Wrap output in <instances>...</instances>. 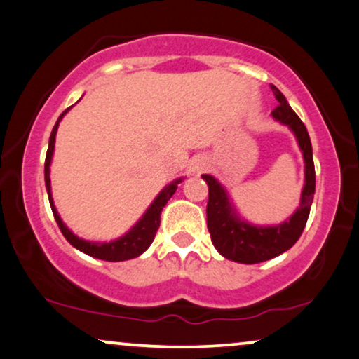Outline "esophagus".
I'll return each mask as SVG.
<instances>
[{"mask_svg":"<svg viewBox=\"0 0 359 359\" xmlns=\"http://www.w3.org/2000/svg\"><path fill=\"white\" fill-rule=\"evenodd\" d=\"M192 169H194L195 172H200V170L203 169V164H202V162H197V164H195V165L192 167Z\"/></svg>","mask_w":359,"mask_h":359,"instance_id":"34e87169","label":"esophagus"}]
</instances>
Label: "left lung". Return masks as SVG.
I'll use <instances>...</instances> for the list:
<instances>
[{"mask_svg": "<svg viewBox=\"0 0 359 359\" xmlns=\"http://www.w3.org/2000/svg\"><path fill=\"white\" fill-rule=\"evenodd\" d=\"M271 90L279 102L272 111V116L277 121L287 124L294 131L300 149L304 152L305 185L297 212L289 218V222L279 224V226H252L236 217L228 202L226 192L218 184V180L212 175H202L205 182L208 184L207 226L212 243L219 255L226 259L243 262V264H256V262L272 259L292 248L302 235L315 194V165L312 142H310L307 128L294 109L289 107L287 100L279 92V88L271 85Z\"/></svg>", "mask_w": 359, "mask_h": 359, "instance_id": "left-lung-1", "label": "left lung"}]
</instances>
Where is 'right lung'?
I'll use <instances>...</instances> for the list:
<instances>
[{
	"label": "right lung",
	"mask_w": 359,
	"mask_h": 359,
	"mask_svg": "<svg viewBox=\"0 0 359 359\" xmlns=\"http://www.w3.org/2000/svg\"><path fill=\"white\" fill-rule=\"evenodd\" d=\"M70 108H67L64 113L60 114L59 119H57L54 130L50 133V140H49V147H47V154H46V164H44V175H46V187H47V194H49V202H50V208L52 213H54V218L57 224H59L62 235L65 236V240L70 243L72 246H75L76 250L83 251L85 255L98 257V259L103 261H126V259H133V257H137L142 255L147 248L151 246L152 240H154L157 229H159L161 224V212L162 208L165 207V203L169 202V198L175 194L177 185H179L180 180H175L170 185L162 190V192L157 195V198L152 202L149 210L144 213L140 222H137L135 226L131 228L130 233H126L123 238H119L116 241H109V243H92V241H85L82 238L75 236L74 233L70 231L69 228L65 226L64 222H62L59 213L54 207V202H52L50 197V177H49V165L52 161V152H54V142H55V133L57 128H59V123L64 114L69 111Z\"/></svg>",
	"instance_id": "1"
}]
</instances>
